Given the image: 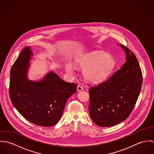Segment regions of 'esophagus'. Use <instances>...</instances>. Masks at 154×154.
Returning a JSON list of instances; mask_svg holds the SVG:
<instances>
[{"instance_id": "obj_1", "label": "esophagus", "mask_w": 154, "mask_h": 154, "mask_svg": "<svg viewBox=\"0 0 154 154\" xmlns=\"http://www.w3.org/2000/svg\"><path fill=\"white\" fill-rule=\"evenodd\" d=\"M83 89H84V88H83V87H82V86H81V85H78V87H77L78 91H82V90H83Z\"/></svg>"}]
</instances>
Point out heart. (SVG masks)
Segmentation results:
<instances>
[{"mask_svg":"<svg viewBox=\"0 0 154 154\" xmlns=\"http://www.w3.org/2000/svg\"><path fill=\"white\" fill-rule=\"evenodd\" d=\"M76 65L84 68V76L88 81L98 82L107 78L116 66L114 57L106 52L96 51L82 55L75 60ZM67 70L72 72V67L67 66Z\"/></svg>","mask_w":154,"mask_h":154,"instance_id":"obj_1","label":"heart"}]
</instances>
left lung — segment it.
<instances>
[{"mask_svg": "<svg viewBox=\"0 0 154 154\" xmlns=\"http://www.w3.org/2000/svg\"><path fill=\"white\" fill-rule=\"evenodd\" d=\"M126 62L106 81L90 86L89 115L100 127H111L125 120L133 109L142 87V73L131 50L121 45Z\"/></svg>", "mask_w": 154, "mask_h": 154, "instance_id": "8db88e82", "label": "left lung"}]
</instances>
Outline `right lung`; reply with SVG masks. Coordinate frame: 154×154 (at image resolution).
Segmentation results:
<instances>
[{"instance_id":"add662e5","label":"right lung","mask_w":154,"mask_h":154,"mask_svg":"<svg viewBox=\"0 0 154 154\" xmlns=\"http://www.w3.org/2000/svg\"><path fill=\"white\" fill-rule=\"evenodd\" d=\"M32 55L25 47L12 65L10 73L9 97L22 116L40 126L55 125L62 117L68 98L77 91V84L63 81L56 73L49 72L40 82L26 78Z\"/></svg>"}]
</instances>
